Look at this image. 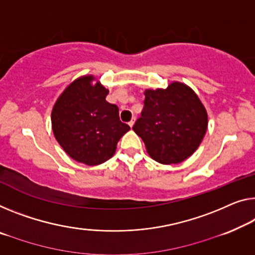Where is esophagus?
Listing matches in <instances>:
<instances>
[{"instance_id":"34e87169","label":"esophagus","mask_w":255,"mask_h":255,"mask_svg":"<svg viewBox=\"0 0 255 255\" xmlns=\"http://www.w3.org/2000/svg\"><path fill=\"white\" fill-rule=\"evenodd\" d=\"M134 122H135V117H132V120L130 121V122H128V125H130V127L132 128L133 125H134Z\"/></svg>"}]
</instances>
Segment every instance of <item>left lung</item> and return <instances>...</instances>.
I'll return each instance as SVG.
<instances>
[{
	"mask_svg": "<svg viewBox=\"0 0 255 255\" xmlns=\"http://www.w3.org/2000/svg\"><path fill=\"white\" fill-rule=\"evenodd\" d=\"M143 104L132 128L150 157L167 165L193 155L207 130L206 109L193 90L180 82L166 89H148Z\"/></svg>",
	"mask_w": 255,
	"mask_h": 255,
	"instance_id": "obj_1",
	"label": "left lung"
}]
</instances>
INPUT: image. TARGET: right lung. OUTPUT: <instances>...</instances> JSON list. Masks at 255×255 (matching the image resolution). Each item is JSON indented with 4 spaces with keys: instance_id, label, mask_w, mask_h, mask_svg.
I'll return each mask as SVG.
<instances>
[{
    "instance_id": "obj_1",
    "label": "right lung",
    "mask_w": 255,
    "mask_h": 255,
    "mask_svg": "<svg viewBox=\"0 0 255 255\" xmlns=\"http://www.w3.org/2000/svg\"><path fill=\"white\" fill-rule=\"evenodd\" d=\"M92 75L72 82L53 106L51 122L58 142L69 157L99 165L115 154L119 140L130 130L119 107L106 100L108 90Z\"/></svg>"
}]
</instances>
